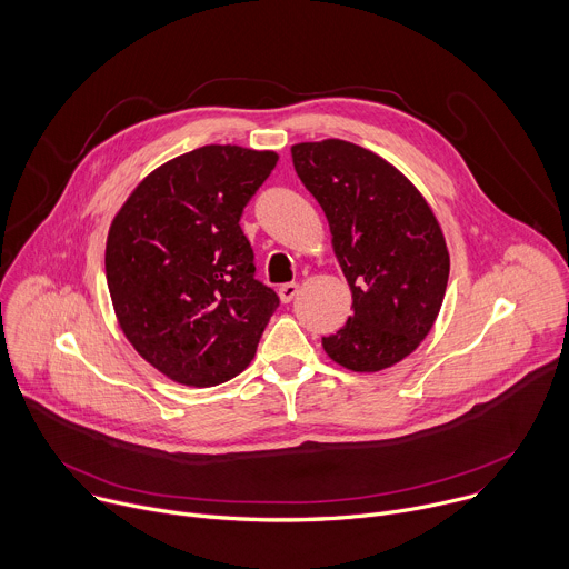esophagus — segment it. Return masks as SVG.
<instances>
[{
    "label": "esophagus",
    "mask_w": 569,
    "mask_h": 569,
    "mask_svg": "<svg viewBox=\"0 0 569 569\" xmlns=\"http://www.w3.org/2000/svg\"><path fill=\"white\" fill-rule=\"evenodd\" d=\"M297 292H299V286H297V283H283V286L279 288V299H281L283 303H290V301L297 297Z\"/></svg>",
    "instance_id": "obj_1"
}]
</instances>
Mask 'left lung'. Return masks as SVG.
Masks as SVG:
<instances>
[{
    "instance_id": "left-lung-1",
    "label": "left lung",
    "mask_w": 569,
    "mask_h": 569,
    "mask_svg": "<svg viewBox=\"0 0 569 569\" xmlns=\"http://www.w3.org/2000/svg\"><path fill=\"white\" fill-rule=\"evenodd\" d=\"M290 152L327 213L353 297V315L321 347L351 371H382L421 345L441 310L450 274L443 231L419 189L380 154L342 139Z\"/></svg>"
}]
</instances>
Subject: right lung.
<instances>
[{"label":"right lung","mask_w":569,"mask_h":569,"mask_svg":"<svg viewBox=\"0 0 569 569\" xmlns=\"http://www.w3.org/2000/svg\"><path fill=\"white\" fill-rule=\"evenodd\" d=\"M274 150L202 146L146 176L114 216L106 277L119 327L157 371L213 387L246 369L279 297L238 220Z\"/></svg>","instance_id":"right-lung-1"}]
</instances>
